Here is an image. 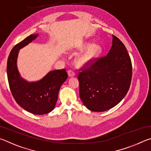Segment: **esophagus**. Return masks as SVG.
<instances>
[{
  "mask_svg": "<svg viewBox=\"0 0 151 151\" xmlns=\"http://www.w3.org/2000/svg\"><path fill=\"white\" fill-rule=\"evenodd\" d=\"M68 75L69 77H73V76H75V73L74 71L71 70H68Z\"/></svg>",
  "mask_w": 151,
  "mask_h": 151,
  "instance_id": "obj_1",
  "label": "esophagus"
}]
</instances>
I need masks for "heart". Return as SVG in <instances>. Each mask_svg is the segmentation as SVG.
Returning <instances> with one entry per match:
<instances>
[{"label":"heart","mask_w":151,"mask_h":151,"mask_svg":"<svg viewBox=\"0 0 151 151\" xmlns=\"http://www.w3.org/2000/svg\"><path fill=\"white\" fill-rule=\"evenodd\" d=\"M76 59V65L79 67H85L91 65L99 57L102 51L100 45L97 44L91 45L90 42H83L78 46V49L85 50Z\"/></svg>","instance_id":"b5f03b06"}]
</instances>
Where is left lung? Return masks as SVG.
Here are the masks:
<instances>
[{"label": "left lung", "mask_w": 151, "mask_h": 151, "mask_svg": "<svg viewBox=\"0 0 151 151\" xmlns=\"http://www.w3.org/2000/svg\"><path fill=\"white\" fill-rule=\"evenodd\" d=\"M81 70L78 76L79 94L91 111L103 112L115 106L131 85V58L123 43L114 35L107 55Z\"/></svg>", "instance_id": "1"}]
</instances>
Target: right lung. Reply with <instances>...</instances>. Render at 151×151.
<instances>
[{"instance_id": "1", "label": "right lung", "mask_w": 151, "mask_h": 151, "mask_svg": "<svg viewBox=\"0 0 151 151\" xmlns=\"http://www.w3.org/2000/svg\"><path fill=\"white\" fill-rule=\"evenodd\" d=\"M38 36L39 34L30 35L12 48L7 60L6 73L10 88L18 104L30 113L42 115L55 109L60 88L68 75L64 68L52 70L35 82L27 81L20 75L17 68L19 50Z\"/></svg>"}]
</instances>
